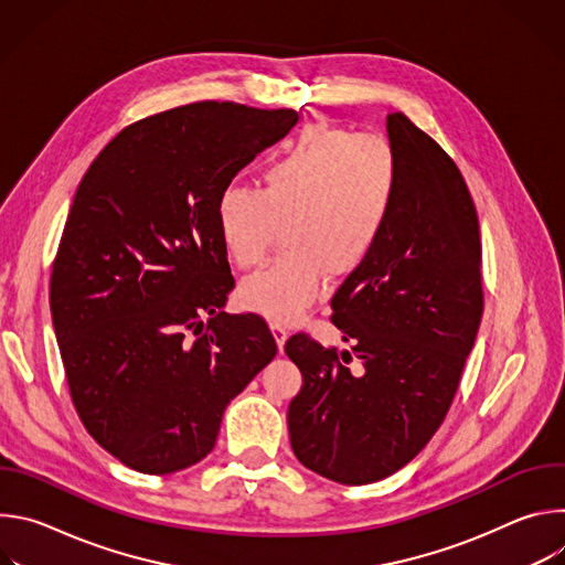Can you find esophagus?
<instances>
[{"label": "esophagus", "mask_w": 565, "mask_h": 565, "mask_svg": "<svg viewBox=\"0 0 565 565\" xmlns=\"http://www.w3.org/2000/svg\"><path fill=\"white\" fill-rule=\"evenodd\" d=\"M270 331H273V335H275V340H277L279 351H284V344H286V340H288V331H286V327H284V324H279V321H270Z\"/></svg>", "instance_id": "esophagus-1"}]
</instances>
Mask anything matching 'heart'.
I'll list each match as a JSON object with an SVG mask.
<instances>
[{
	"label": "heart",
	"mask_w": 565,
	"mask_h": 565,
	"mask_svg": "<svg viewBox=\"0 0 565 565\" xmlns=\"http://www.w3.org/2000/svg\"><path fill=\"white\" fill-rule=\"evenodd\" d=\"M397 192V160L375 136L329 125L303 127L262 172V190L227 185L214 221L227 259L248 268L264 259L277 223L284 253L238 286L246 308L275 321L310 306L327 275H355L382 241Z\"/></svg>",
	"instance_id": "heart-1"
}]
</instances>
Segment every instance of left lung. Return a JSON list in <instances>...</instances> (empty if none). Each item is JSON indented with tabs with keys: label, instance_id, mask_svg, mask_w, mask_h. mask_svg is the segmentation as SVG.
I'll return each mask as SVG.
<instances>
[{
	"label": "left lung",
	"instance_id": "8db88e82",
	"mask_svg": "<svg viewBox=\"0 0 565 565\" xmlns=\"http://www.w3.org/2000/svg\"><path fill=\"white\" fill-rule=\"evenodd\" d=\"M397 192L371 259L335 292L333 324L351 351L292 335L303 384L288 407L297 460L366 486L414 460L438 431L480 327V232L445 149L405 114L386 118ZM355 356L359 371L348 364Z\"/></svg>",
	"mask_w": 565,
	"mask_h": 565
}]
</instances>
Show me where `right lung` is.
I'll use <instances>...</instances> for the list:
<instances>
[{
    "label": "right lung",
    "instance_id": "1",
    "mask_svg": "<svg viewBox=\"0 0 565 565\" xmlns=\"http://www.w3.org/2000/svg\"><path fill=\"white\" fill-rule=\"evenodd\" d=\"M299 116L194 103L122 129L77 185L51 275L75 412L142 473L203 460L230 399L275 358L259 315H227L234 279L214 203Z\"/></svg>",
    "mask_w": 565,
    "mask_h": 565
}]
</instances>
